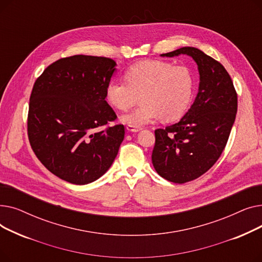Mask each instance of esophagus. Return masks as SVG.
<instances>
[{
    "instance_id": "1",
    "label": "esophagus",
    "mask_w": 262,
    "mask_h": 262,
    "mask_svg": "<svg viewBox=\"0 0 262 262\" xmlns=\"http://www.w3.org/2000/svg\"><path fill=\"white\" fill-rule=\"evenodd\" d=\"M127 130L128 132H132V133H137L139 132L141 129V127H138V126H134V125H127Z\"/></svg>"
}]
</instances>
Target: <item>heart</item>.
Returning <instances> with one entry per match:
<instances>
[{
    "label": "heart",
    "instance_id": "b5f03b06",
    "mask_svg": "<svg viewBox=\"0 0 262 262\" xmlns=\"http://www.w3.org/2000/svg\"><path fill=\"white\" fill-rule=\"evenodd\" d=\"M125 81L110 80L106 99L119 110H127L141 100V105L123 116L128 125L141 127L161 118L166 122L181 119L193 94L194 80L185 66H173L162 60H144L130 66Z\"/></svg>",
    "mask_w": 262,
    "mask_h": 262
}]
</instances>
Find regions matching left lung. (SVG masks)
<instances>
[{
	"label": "left lung",
	"mask_w": 262,
	"mask_h": 262,
	"mask_svg": "<svg viewBox=\"0 0 262 262\" xmlns=\"http://www.w3.org/2000/svg\"><path fill=\"white\" fill-rule=\"evenodd\" d=\"M188 55L198 64L199 92L178 123L155 130L152 162L164 180L184 184L207 172L221 156L236 119L238 99L225 68L196 48L185 47L162 57Z\"/></svg>",
	"instance_id": "obj_1"
}]
</instances>
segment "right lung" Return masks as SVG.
I'll use <instances>...</instances> for the list:
<instances>
[{
    "mask_svg": "<svg viewBox=\"0 0 262 262\" xmlns=\"http://www.w3.org/2000/svg\"><path fill=\"white\" fill-rule=\"evenodd\" d=\"M116 61L74 55L50 64L35 81L27 134L41 163L74 185L98 180L112 166L124 139V125L106 102Z\"/></svg>",
    "mask_w": 262,
    "mask_h": 262,
    "instance_id": "add662e5",
    "label": "right lung"
}]
</instances>
